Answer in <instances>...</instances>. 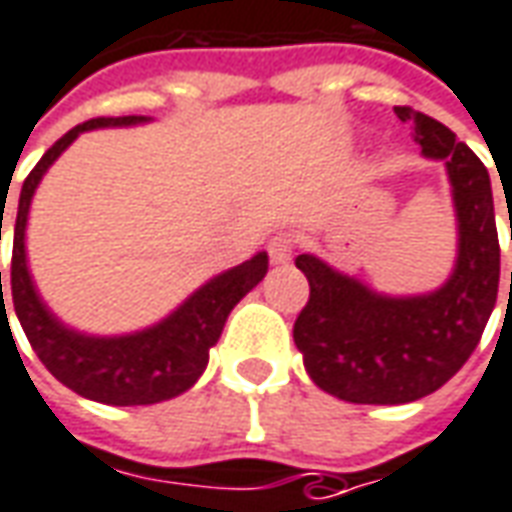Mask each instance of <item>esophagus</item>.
Listing matches in <instances>:
<instances>
[{"label":"esophagus","instance_id":"obj_1","mask_svg":"<svg viewBox=\"0 0 512 512\" xmlns=\"http://www.w3.org/2000/svg\"><path fill=\"white\" fill-rule=\"evenodd\" d=\"M293 249H296V241H293L291 232H277L268 241V257H271V263H288L293 257Z\"/></svg>","mask_w":512,"mask_h":512}]
</instances>
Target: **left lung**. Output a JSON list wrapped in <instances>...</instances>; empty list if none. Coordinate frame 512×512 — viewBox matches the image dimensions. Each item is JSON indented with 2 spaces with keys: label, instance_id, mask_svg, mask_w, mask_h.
I'll list each match as a JSON object with an SVG mask.
<instances>
[{
  "label": "left lung",
  "instance_id": "obj_1",
  "mask_svg": "<svg viewBox=\"0 0 512 512\" xmlns=\"http://www.w3.org/2000/svg\"><path fill=\"white\" fill-rule=\"evenodd\" d=\"M396 116L413 124L424 155L446 163L460 249L443 288L407 299L368 291L313 255L296 257L310 296L293 321V343L305 355L310 380L355 405H405L438 391L477 349L499 293L488 169L441 121L413 107H396Z\"/></svg>",
  "mask_w": 512,
  "mask_h": 512
}]
</instances>
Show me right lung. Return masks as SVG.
Returning a JSON list of instances; mask_svg holds the SVG:
<instances>
[{"label":"right lung","instance_id":"right-lung-1","mask_svg":"<svg viewBox=\"0 0 512 512\" xmlns=\"http://www.w3.org/2000/svg\"><path fill=\"white\" fill-rule=\"evenodd\" d=\"M144 116H102L77 124L35 163L27 174L19 196V216L13 227V260H10V293L27 341L41 357L52 377L66 388L102 405H155L185 393L207 368L210 346H216L230 310L257 282L266 277L268 255L260 252L241 266L219 274L177 307L166 321L135 335L121 338H91L69 330L57 321L32 288L27 255H24V227L38 182L55 163L60 152L85 130L96 127H124L138 124ZM2 227V224H0ZM2 299V271H0ZM7 316L2 299V318ZM10 324V321H7Z\"/></svg>","mask_w":512,"mask_h":512}]
</instances>
